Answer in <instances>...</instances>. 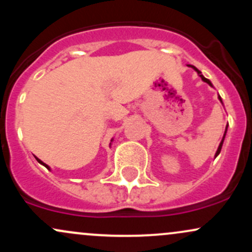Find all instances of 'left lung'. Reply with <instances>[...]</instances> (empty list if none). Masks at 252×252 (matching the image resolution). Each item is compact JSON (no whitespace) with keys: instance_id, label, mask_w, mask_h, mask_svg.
<instances>
[{"instance_id":"obj_1","label":"left lung","mask_w":252,"mask_h":252,"mask_svg":"<svg viewBox=\"0 0 252 252\" xmlns=\"http://www.w3.org/2000/svg\"><path fill=\"white\" fill-rule=\"evenodd\" d=\"M189 67H192V68H193V70H194V71L196 72V73H198V76L201 78V79H202V82L207 83V84H209V85H210V86H212V88H213L212 83H211V82H210V80H209V79H207V78H205L204 76H202V73H201V72H200V71H199V70H198V68H196V67H195V66H193V65H189ZM218 99H219V100H220V103L222 104V100H221V97H220V96H218ZM227 126H228V123H227ZM227 126H226V128H225V132H224V136H222V138H221L220 143H219V147H218V149H217V152H216V155H215V158H217V156H218L219 154H220V150H221L222 143H224V140H225V135H226V131H227Z\"/></svg>"}]
</instances>
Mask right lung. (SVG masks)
Here are the masks:
<instances>
[{"label":"right lung","instance_id":"right-lung-1","mask_svg":"<svg viewBox=\"0 0 252 252\" xmlns=\"http://www.w3.org/2000/svg\"><path fill=\"white\" fill-rule=\"evenodd\" d=\"M112 141H114V138H111V142H110V146H111ZM35 158H36V161H37V162H39L40 164H42V166H45V167H46V168H47V169H50V170H51V168H50V166H48V164L43 163V162H42V161H41V160H40V158H36V156H35Z\"/></svg>","mask_w":252,"mask_h":252}]
</instances>
